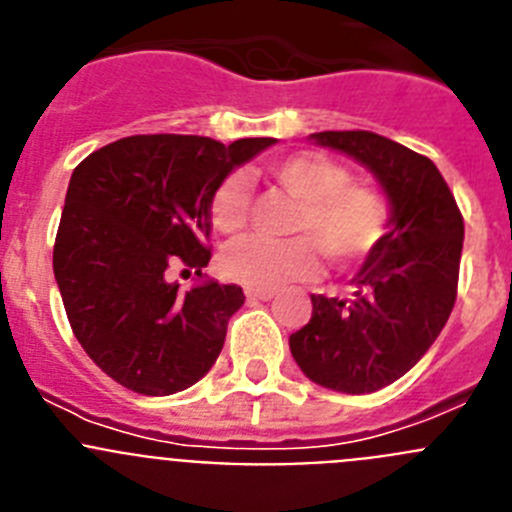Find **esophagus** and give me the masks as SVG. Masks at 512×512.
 I'll list each match as a JSON object with an SVG mask.
<instances>
[{
    "label": "esophagus",
    "mask_w": 512,
    "mask_h": 512,
    "mask_svg": "<svg viewBox=\"0 0 512 512\" xmlns=\"http://www.w3.org/2000/svg\"><path fill=\"white\" fill-rule=\"evenodd\" d=\"M246 297L248 300H261V302H269L271 297H274V292L271 289H246Z\"/></svg>",
    "instance_id": "obj_1"
}]
</instances>
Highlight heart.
Wrapping results in <instances>:
<instances>
[{
	"label": "heart",
	"instance_id": "heart-1",
	"mask_svg": "<svg viewBox=\"0 0 512 512\" xmlns=\"http://www.w3.org/2000/svg\"><path fill=\"white\" fill-rule=\"evenodd\" d=\"M271 179L297 200L292 238H241L220 256L225 277L251 289H279L318 269V251L330 264H348L382 241L390 205L379 189L351 182L343 164L320 153H300L269 166ZM251 215V187L241 171L220 179L210 197L217 233H238Z\"/></svg>",
	"mask_w": 512,
	"mask_h": 512
}]
</instances>
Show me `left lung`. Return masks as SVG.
<instances>
[{"label": "left lung", "mask_w": 512, "mask_h": 512, "mask_svg": "<svg viewBox=\"0 0 512 512\" xmlns=\"http://www.w3.org/2000/svg\"><path fill=\"white\" fill-rule=\"evenodd\" d=\"M377 176L390 223L354 274L348 300L312 295V318L289 336L297 366L320 387L366 395L408 374L456 302L464 217L431 158L369 130L310 135Z\"/></svg>", "instance_id": "1"}]
</instances>
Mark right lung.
Instances as JSON below:
<instances>
[{"mask_svg": "<svg viewBox=\"0 0 512 512\" xmlns=\"http://www.w3.org/2000/svg\"><path fill=\"white\" fill-rule=\"evenodd\" d=\"M274 138L223 146L202 135H130L74 169L53 274L76 341L117 384L148 397L200 382L243 305L238 284L169 282L210 261V197Z\"/></svg>", "mask_w": 512, "mask_h": 512, "instance_id": "1", "label": "right lung"}]
</instances>
